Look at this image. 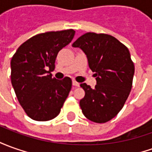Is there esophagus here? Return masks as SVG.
I'll use <instances>...</instances> for the list:
<instances>
[{
  "mask_svg": "<svg viewBox=\"0 0 152 152\" xmlns=\"http://www.w3.org/2000/svg\"><path fill=\"white\" fill-rule=\"evenodd\" d=\"M73 85H74V86L78 87V86H79V83L76 82L75 80H73Z\"/></svg>",
  "mask_w": 152,
  "mask_h": 152,
  "instance_id": "1",
  "label": "esophagus"
}]
</instances>
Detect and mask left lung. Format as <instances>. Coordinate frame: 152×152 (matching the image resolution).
<instances>
[{"mask_svg": "<svg viewBox=\"0 0 152 152\" xmlns=\"http://www.w3.org/2000/svg\"><path fill=\"white\" fill-rule=\"evenodd\" d=\"M86 54L97 84L92 88L81 83L85 95L79 102L83 115L90 121L104 123L121 111L129 96L135 67L128 49L107 34L88 32L72 45Z\"/></svg>", "mask_w": 152, "mask_h": 152, "instance_id": "1", "label": "left lung"}]
</instances>
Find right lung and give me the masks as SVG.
Segmentation results:
<instances>
[{
    "instance_id": "obj_1",
    "label": "right lung",
    "mask_w": 152,
    "mask_h": 152,
    "mask_svg": "<svg viewBox=\"0 0 152 152\" xmlns=\"http://www.w3.org/2000/svg\"><path fill=\"white\" fill-rule=\"evenodd\" d=\"M72 29L34 35L24 42L10 61L11 84L20 104L31 119L49 121L58 116L72 80L52 78L57 54L74 38Z\"/></svg>"
}]
</instances>
